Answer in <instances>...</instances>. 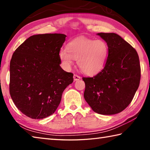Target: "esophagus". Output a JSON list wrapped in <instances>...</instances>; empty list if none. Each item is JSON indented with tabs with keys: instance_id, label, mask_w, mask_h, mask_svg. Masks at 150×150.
Wrapping results in <instances>:
<instances>
[{
	"instance_id": "34e87169",
	"label": "esophagus",
	"mask_w": 150,
	"mask_h": 150,
	"mask_svg": "<svg viewBox=\"0 0 150 150\" xmlns=\"http://www.w3.org/2000/svg\"><path fill=\"white\" fill-rule=\"evenodd\" d=\"M80 79H81L80 76H79L76 74L73 75V79H74V81H78V80H79Z\"/></svg>"
}]
</instances>
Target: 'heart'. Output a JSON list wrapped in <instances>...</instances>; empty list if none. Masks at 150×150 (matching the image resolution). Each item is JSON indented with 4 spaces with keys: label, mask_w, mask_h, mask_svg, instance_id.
Listing matches in <instances>:
<instances>
[{
    "label": "heart",
    "mask_w": 150,
    "mask_h": 150,
    "mask_svg": "<svg viewBox=\"0 0 150 150\" xmlns=\"http://www.w3.org/2000/svg\"><path fill=\"white\" fill-rule=\"evenodd\" d=\"M108 55V46L102 40L79 37L69 42L67 50L59 51V57L67 69L77 60L78 67L87 75H95L105 67Z\"/></svg>",
    "instance_id": "1"
}]
</instances>
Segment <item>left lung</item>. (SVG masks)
<instances>
[{
    "label": "left lung",
    "mask_w": 150,
    "mask_h": 150,
    "mask_svg": "<svg viewBox=\"0 0 150 150\" xmlns=\"http://www.w3.org/2000/svg\"><path fill=\"white\" fill-rule=\"evenodd\" d=\"M108 46L105 67L93 77H83L84 98L100 115H115L132 100L139 87L141 69L136 50L115 33H98Z\"/></svg>",
    "instance_id": "obj_1"
}]
</instances>
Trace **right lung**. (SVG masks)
<instances>
[{
  "mask_svg": "<svg viewBox=\"0 0 150 150\" xmlns=\"http://www.w3.org/2000/svg\"><path fill=\"white\" fill-rule=\"evenodd\" d=\"M63 34H44L28 38L15 50L10 63L9 91L18 110L33 119L55 112L73 74L62 69L59 51Z\"/></svg>",
  "mask_w": 150,
  "mask_h": 150,
  "instance_id": "1",
  "label": "right lung"
}]
</instances>
